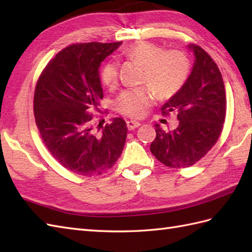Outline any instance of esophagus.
<instances>
[{
  "instance_id": "obj_1",
  "label": "esophagus",
  "mask_w": 252,
  "mask_h": 252,
  "mask_svg": "<svg viewBox=\"0 0 252 252\" xmlns=\"http://www.w3.org/2000/svg\"><path fill=\"white\" fill-rule=\"evenodd\" d=\"M126 126L129 130H134L135 127H138L141 126V123L137 121H134V120H129V121H126Z\"/></svg>"
}]
</instances>
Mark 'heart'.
<instances>
[{
	"label": "heart",
	"instance_id": "obj_1",
	"mask_svg": "<svg viewBox=\"0 0 252 252\" xmlns=\"http://www.w3.org/2000/svg\"><path fill=\"white\" fill-rule=\"evenodd\" d=\"M122 55L144 67L143 82L153 88L159 98H169L178 93L190 72L189 61L183 52L164 51L163 47L152 42H136L126 47ZM100 80L107 88H114L117 84L118 65L115 62L104 63L100 69ZM151 88L123 91L115 101V108L127 117H142L154 99Z\"/></svg>",
	"mask_w": 252,
	"mask_h": 252
}]
</instances>
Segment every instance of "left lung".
<instances>
[{"mask_svg": "<svg viewBox=\"0 0 252 252\" xmlns=\"http://www.w3.org/2000/svg\"><path fill=\"white\" fill-rule=\"evenodd\" d=\"M195 63L178 93L162 106V115L174 111L179 126L165 132L156 125L151 145L155 157L169 168H189L205 156L220 137L225 120L226 98L217 63L200 46L189 44Z\"/></svg>", "mask_w": 252, "mask_h": 252, "instance_id": "left-lung-1", "label": "left lung"}]
</instances>
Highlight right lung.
Returning a JSON list of instances; mask_svg holds the SVG:
<instances>
[{
  "mask_svg": "<svg viewBox=\"0 0 252 252\" xmlns=\"http://www.w3.org/2000/svg\"><path fill=\"white\" fill-rule=\"evenodd\" d=\"M120 45H69L47 63L36 82L33 110L42 140L63 167L79 175L107 172L125 147L127 127L122 118H114L98 133L89 112L97 109L104 96L100 63Z\"/></svg>",
  "mask_w": 252,
  "mask_h": 252,
  "instance_id": "right-lung-1",
  "label": "right lung"
}]
</instances>
